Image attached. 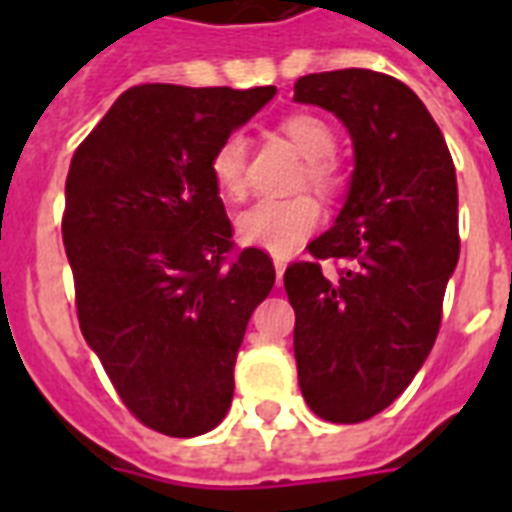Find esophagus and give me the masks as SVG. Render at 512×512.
Instances as JSON below:
<instances>
[{
	"label": "esophagus",
	"mask_w": 512,
	"mask_h": 512,
	"mask_svg": "<svg viewBox=\"0 0 512 512\" xmlns=\"http://www.w3.org/2000/svg\"><path fill=\"white\" fill-rule=\"evenodd\" d=\"M273 268H276V281H279V284H281V279H284V268H287V263L276 257V260H273Z\"/></svg>",
	"instance_id": "1"
}]
</instances>
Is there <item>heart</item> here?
I'll return each instance as SVG.
<instances>
[{"instance_id": "heart-1", "label": "heart", "mask_w": 512, "mask_h": 512, "mask_svg": "<svg viewBox=\"0 0 512 512\" xmlns=\"http://www.w3.org/2000/svg\"><path fill=\"white\" fill-rule=\"evenodd\" d=\"M281 132L289 143L308 159L305 177L313 188L332 191L337 185L335 162L329 159L335 151V132L324 119L313 114H292L281 122ZM209 172L217 188L241 199L247 191V138L231 132L217 143L209 159ZM321 204L308 193H297L287 199H260L236 217V231L241 241L260 247L271 255H289L321 225Z\"/></svg>"}]
</instances>
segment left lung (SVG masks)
<instances>
[{
    "instance_id": "left-lung-1",
    "label": "left lung",
    "mask_w": 512,
    "mask_h": 512,
    "mask_svg": "<svg viewBox=\"0 0 512 512\" xmlns=\"http://www.w3.org/2000/svg\"><path fill=\"white\" fill-rule=\"evenodd\" d=\"M295 100L319 106L353 140V175L335 225L308 244L342 260L292 263L297 380L321 420L364 422L390 406L425 364L446 284L460 260L457 175L428 108L404 82L366 68L300 76Z\"/></svg>"
}]
</instances>
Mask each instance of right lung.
<instances>
[{"label":"right lung","mask_w":512,"mask_h":512,"mask_svg":"<svg viewBox=\"0 0 512 512\" xmlns=\"http://www.w3.org/2000/svg\"><path fill=\"white\" fill-rule=\"evenodd\" d=\"M273 95L140 84L71 159L63 244L79 327L127 409L164 436L223 422L249 316L276 281L263 249L228 260L233 228L209 172L217 143Z\"/></svg>","instance_id":"add662e5"}]
</instances>
